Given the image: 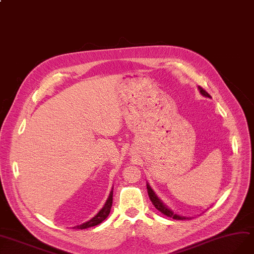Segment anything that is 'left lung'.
<instances>
[{"label": "left lung", "instance_id": "obj_1", "mask_svg": "<svg viewBox=\"0 0 254 254\" xmlns=\"http://www.w3.org/2000/svg\"><path fill=\"white\" fill-rule=\"evenodd\" d=\"M199 90H200V92H201V94L203 96H205V97H209L210 98V95L209 94L206 92L203 88H201V87H199ZM146 189H147V192H148V196H149V199H151V201H152V203L154 204V206L156 207V209H158L159 211H160L161 213H163V214H165L166 217H170V218H173V219H175V220H185L186 218L185 217H182V215H179V214H176V213H174L170 208H167L166 206L162 203V201L158 198V196L155 194V192L153 191V190L151 189V186H149L148 184H146Z\"/></svg>", "mask_w": 254, "mask_h": 254}]
</instances>
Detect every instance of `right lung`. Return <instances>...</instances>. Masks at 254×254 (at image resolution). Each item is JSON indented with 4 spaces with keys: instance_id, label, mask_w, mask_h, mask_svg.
Returning <instances> with one entry per match:
<instances>
[{
    "instance_id": "obj_1",
    "label": "right lung",
    "mask_w": 254,
    "mask_h": 254,
    "mask_svg": "<svg viewBox=\"0 0 254 254\" xmlns=\"http://www.w3.org/2000/svg\"><path fill=\"white\" fill-rule=\"evenodd\" d=\"M112 203H113V189L110 192V195L109 198L105 204V206L100 209V211L95 215V217L92 218L90 221L83 223L81 225H78V226H75L73 228H77V229H86V228H89V227H93V226H96V225L100 224L102 221H105L108 215L111 211V207H112Z\"/></svg>"
}]
</instances>
